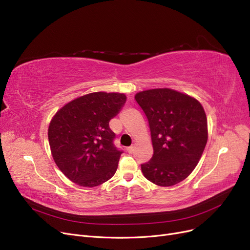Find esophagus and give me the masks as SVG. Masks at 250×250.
<instances>
[{
	"label": "esophagus",
	"instance_id": "obj_1",
	"mask_svg": "<svg viewBox=\"0 0 250 250\" xmlns=\"http://www.w3.org/2000/svg\"><path fill=\"white\" fill-rule=\"evenodd\" d=\"M134 149H135L134 146H130V147H127V148H126V150H127L128 153H133V152H134Z\"/></svg>",
	"mask_w": 250,
	"mask_h": 250
}]
</instances>
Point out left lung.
<instances>
[{
	"label": "left lung",
	"mask_w": 250,
	"mask_h": 250,
	"mask_svg": "<svg viewBox=\"0 0 250 250\" xmlns=\"http://www.w3.org/2000/svg\"><path fill=\"white\" fill-rule=\"evenodd\" d=\"M135 100L150 128L153 154L141 165L144 176L160 187L186 179L198 165L208 139L207 117L199 102L170 88L138 92Z\"/></svg>",
	"instance_id": "left-lung-1"
}]
</instances>
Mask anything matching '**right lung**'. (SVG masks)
Returning <instances> with one entry per match:
<instances>
[{"mask_svg": "<svg viewBox=\"0 0 250 250\" xmlns=\"http://www.w3.org/2000/svg\"><path fill=\"white\" fill-rule=\"evenodd\" d=\"M117 92H92L60 109L48 128L52 158L66 176L81 187L94 188L116 172L120 154L109 127L125 104Z\"/></svg>", "mask_w": 250, "mask_h": 250, "instance_id": "1", "label": "right lung"}]
</instances>
